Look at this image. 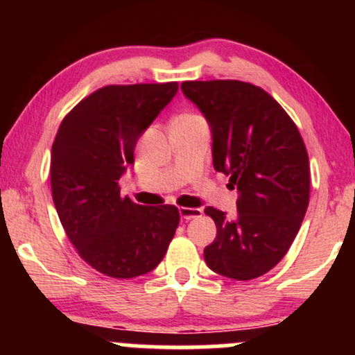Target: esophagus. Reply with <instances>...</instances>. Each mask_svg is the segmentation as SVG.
Returning <instances> with one entry per match:
<instances>
[{
  "label": "esophagus",
  "instance_id": "esophagus-1",
  "mask_svg": "<svg viewBox=\"0 0 355 355\" xmlns=\"http://www.w3.org/2000/svg\"><path fill=\"white\" fill-rule=\"evenodd\" d=\"M180 217L183 220H191V218L202 217V209H190V207H182Z\"/></svg>",
  "mask_w": 355,
  "mask_h": 355
}]
</instances>
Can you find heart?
<instances>
[{"label":"heart","mask_w":355,"mask_h":355,"mask_svg":"<svg viewBox=\"0 0 355 355\" xmlns=\"http://www.w3.org/2000/svg\"><path fill=\"white\" fill-rule=\"evenodd\" d=\"M182 116H193V115H182Z\"/></svg>","instance_id":"1"}]
</instances>
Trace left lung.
I'll return each mask as SVG.
<instances>
[{"label":"left lung","mask_w":355,"mask_h":355,"mask_svg":"<svg viewBox=\"0 0 355 355\" xmlns=\"http://www.w3.org/2000/svg\"><path fill=\"white\" fill-rule=\"evenodd\" d=\"M211 130L214 168L237 189V217L207 207L217 237L203 250L217 274L250 280L274 268L294 242L311 193L304 140L292 118L252 83L237 80L183 81Z\"/></svg>","instance_id":"obj_1"}]
</instances>
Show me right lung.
I'll use <instances>...</instances> for the list:
<instances>
[{"label": "right lung", "mask_w": 355, "mask_h": 355, "mask_svg": "<svg viewBox=\"0 0 355 355\" xmlns=\"http://www.w3.org/2000/svg\"><path fill=\"white\" fill-rule=\"evenodd\" d=\"M178 83L110 85L81 100L51 146V191L61 225L81 259L115 279L152 272L180 222L175 205L120 197L118 180L135 145L177 95Z\"/></svg>", "instance_id": "1"}]
</instances>
